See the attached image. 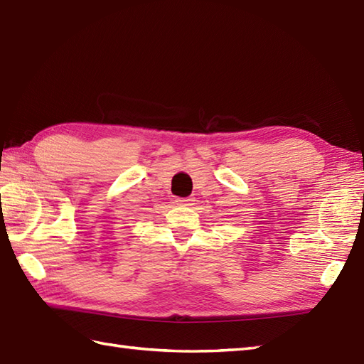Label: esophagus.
I'll return each mask as SVG.
<instances>
[{
  "label": "esophagus",
  "instance_id": "obj_1",
  "mask_svg": "<svg viewBox=\"0 0 364 364\" xmlns=\"http://www.w3.org/2000/svg\"><path fill=\"white\" fill-rule=\"evenodd\" d=\"M192 198L188 197V198H176V205H191Z\"/></svg>",
  "mask_w": 364,
  "mask_h": 364
}]
</instances>
